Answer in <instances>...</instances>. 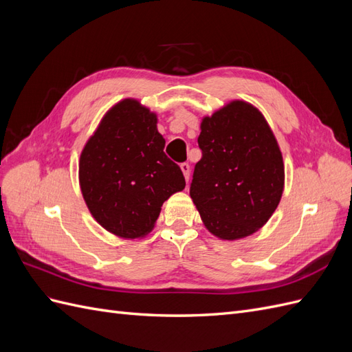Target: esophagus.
<instances>
[{"label": "esophagus", "mask_w": 352, "mask_h": 352, "mask_svg": "<svg viewBox=\"0 0 352 352\" xmlns=\"http://www.w3.org/2000/svg\"><path fill=\"white\" fill-rule=\"evenodd\" d=\"M180 170H182V173L185 176V180L186 182H189V173H190V167L188 163H182L180 164Z\"/></svg>", "instance_id": "1"}]
</instances>
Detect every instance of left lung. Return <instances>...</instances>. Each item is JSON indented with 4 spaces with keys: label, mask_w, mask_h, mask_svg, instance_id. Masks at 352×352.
<instances>
[{
    "label": "left lung",
    "mask_w": 352,
    "mask_h": 352,
    "mask_svg": "<svg viewBox=\"0 0 352 352\" xmlns=\"http://www.w3.org/2000/svg\"><path fill=\"white\" fill-rule=\"evenodd\" d=\"M189 194L207 230L236 241L261 229L278 208L285 166L278 141L263 113L233 100L202 117Z\"/></svg>",
    "instance_id": "1"
}]
</instances>
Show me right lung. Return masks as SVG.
<instances>
[{
	"label": "right lung",
	"instance_id": "right-lung-1",
	"mask_svg": "<svg viewBox=\"0 0 352 352\" xmlns=\"http://www.w3.org/2000/svg\"><path fill=\"white\" fill-rule=\"evenodd\" d=\"M157 114L124 98L104 114L79 158V185L92 217L123 239L146 236L163 202L185 188L164 154Z\"/></svg>",
	"mask_w": 352,
	"mask_h": 352
}]
</instances>
